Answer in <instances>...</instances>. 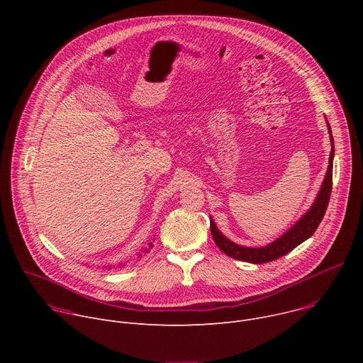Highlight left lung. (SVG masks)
I'll use <instances>...</instances> for the list:
<instances>
[{
    "label": "left lung",
    "mask_w": 363,
    "mask_h": 363,
    "mask_svg": "<svg viewBox=\"0 0 363 363\" xmlns=\"http://www.w3.org/2000/svg\"><path fill=\"white\" fill-rule=\"evenodd\" d=\"M328 122V119H326ZM328 130L330 135V143H332V150H330V158H329V167L325 175V179L322 182L320 191L318 192V196L312 206L298 218L296 224H293L283 235L272 241L270 244L264 247H244L233 242L228 240L216 225L214 220L211 218V234L218 245V248L233 257L237 258V260L252 263V264H262V263H269L273 260H277V258L286 255L290 252L293 248H296L298 244L306 241L313 235V233L318 230L320 221L323 220V216L326 213L328 203L330 199V192H332V175H333V158H335V143H333V136L330 130V125L328 123Z\"/></svg>",
    "instance_id": "left-lung-1"
}]
</instances>
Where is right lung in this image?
<instances>
[{"label":"right lung","mask_w":363,"mask_h":363,"mask_svg":"<svg viewBox=\"0 0 363 363\" xmlns=\"http://www.w3.org/2000/svg\"><path fill=\"white\" fill-rule=\"evenodd\" d=\"M152 247H153L152 241H150V242H147V247H145V248H143V250H142V251L138 254V257H142V254H146V252H147V251H149ZM118 266H123V263H119ZM113 267H115V266H112V264H108V266L105 264V266H103V269H113Z\"/></svg>","instance_id":"right-lung-1"}]
</instances>
